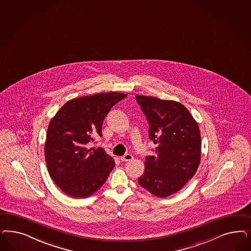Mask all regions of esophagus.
<instances>
[{
	"label": "esophagus",
	"mask_w": 251,
	"mask_h": 251,
	"mask_svg": "<svg viewBox=\"0 0 251 251\" xmlns=\"http://www.w3.org/2000/svg\"><path fill=\"white\" fill-rule=\"evenodd\" d=\"M134 159V157L131 155V154H126L125 156H123L121 157V161L122 162H129V161H132Z\"/></svg>",
	"instance_id": "34e87169"
}]
</instances>
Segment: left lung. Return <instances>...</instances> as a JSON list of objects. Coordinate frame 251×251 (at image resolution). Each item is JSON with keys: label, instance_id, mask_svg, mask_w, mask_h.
Segmentation results:
<instances>
[{"label": "left lung", "instance_id": "1", "mask_svg": "<svg viewBox=\"0 0 251 251\" xmlns=\"http://www.w3.org/2000/svg\"><path fill=\"white\" fill-rule=\"evenodd\" d=\"M149 122L155 154L146 157L138 184L154 196L175 194L194 176L201 162V138L198 123L175 100L136 95Z\"/></svg>", "mask_w": 251, "mask_h": 251}]
</instances>
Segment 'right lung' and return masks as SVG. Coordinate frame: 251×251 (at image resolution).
Wrapping results in <instances>:
<instances>
[{"mask_svg": "<svg viewBox=\"0 0 251 251\" xmlns=\"http://www.w3.org/2000/svg\"><path fill=\"white\" fill-rule=\"evenodd\" d=\"M126 97L120 92L99 93L68 100L49 124L44 146L49 174L65 194L85 199L105 183L115 162L102 148H88L101 137L111 108Z\"/></svg>", "mask_w": 251, "mask_h": 251, "instance_id": "obj_1", "label": "right lung"}]
</instances>
